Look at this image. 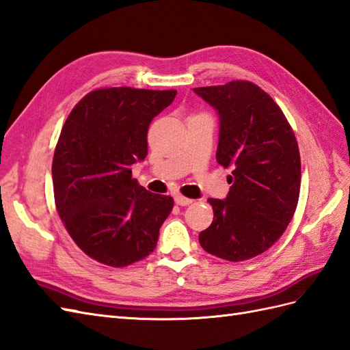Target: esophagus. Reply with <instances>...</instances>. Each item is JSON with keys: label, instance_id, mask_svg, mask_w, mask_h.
Segmentation results:
<instances>
[{"label": "esophagus", "instance_id": "obj_1", "mask_svg": "<svg viewBox=\"0 0 350 350\" xmlns=\"http://www.w3.org/2000/svg\"><path fill=\"white\" fill-rule=\"evenodd\" d=\"M174 201H176V204H177V205H182V207H186V205L192 204V200L186 198V196H183V195H176Z\"/></svg>", "mask_w": 350, "mask_h": 350}]
</instances>
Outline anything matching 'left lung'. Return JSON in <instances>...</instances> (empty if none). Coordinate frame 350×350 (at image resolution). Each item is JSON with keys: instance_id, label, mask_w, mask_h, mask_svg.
Masks as SVG:
<instances>
[{"instance_id": "8db88e82", "label": "left lung", "mask_w": 350, "mask_h": 350, "mask_svg": "<svg viewBox=\"0 0 350 350\" xmlns=\"http://www.w3.org/2000/svg\"><path fill=\"white\" fill-rule=\"evenodd\" d=\"M193 92L217 111L216 159L232 168L226 200L208 198L214 219L200 244L225 260H248L271 248L294 216L301 180L297 140L281 107L253 83Z\"/></svg>"}]
</instances>
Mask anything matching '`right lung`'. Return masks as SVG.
I'll use <instances>...</instances> for the list:
<instances>
[{
	"mask_svg": "<svg viewBox=\"0 0 350 350\" xmlns=\"http://www.w3.org/2000/svg\"><path fill=\"white\" fill-rule=\"evenodd\" d=\"M176 90L98 88L65 121L53 157L55 202L68 234L98 263L124 267L154 252L172 213L168 195L146 191L131 165L148 155V129Z\"/></svg>",
	"mask_w": 350,
	"mask_h": 350,
	"instance_id": "right-lung-1",
	"label": "right lung"
}]
</instances>
